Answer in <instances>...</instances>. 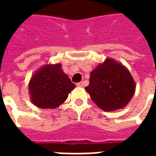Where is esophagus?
<instances>
[{"instance_id":"obj_1","label":"esophagus","mask_w":156,"mask_h":156,"mask_svg":"<svg viewBox=\"0 0 156 156\" xmlns=\"http://www.w3.org/2000/svg\"><path fill=\"white\" fill-rule=\"evenodd\" d=\"M83 86V82H80V83H77V87L81 88Z\"/></svg>"}]
</instances>
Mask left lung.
Listing matches in <instances>:
<instances>
[{
    "label": "left lung",
    "instance_id": "8db88e82",
    "mask_svg": "<svg viewBox=\"0 0 156 156\" xmlns=\"http://www.w3.org/2000/svg\"><path fill=\"white\" fill-rule=\"evenodd\" d=\"M85 90L98 108L115 111L129 103L135 92V82L126 67L108 58L91 72Z\"/></svg>",
    "mask_w": 156,
    "mask_h": 156
}]
</instances>
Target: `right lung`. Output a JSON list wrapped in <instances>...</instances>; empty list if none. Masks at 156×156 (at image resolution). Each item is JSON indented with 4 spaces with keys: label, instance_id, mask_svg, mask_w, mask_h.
I'll list each match as a JSON object with an SVG mask.
<instances>
[{
    "label": "right lung",
    "instance_id": "add662e5",
    "mask_svg": "<svg viewBox=\"0 0 156 156\" xmlns=\"http://www.w3.org/2000/svg\"><path fill=\"white\" fill-rule=\"evenodd\" d=\"M61 63L45 64L33 73L28 83L33 105L40 108H56L63 104L68 94L75 88Z\"/></svg>",
    "mask_w": 156,
    "mask_h": 156
}]
</instances>
